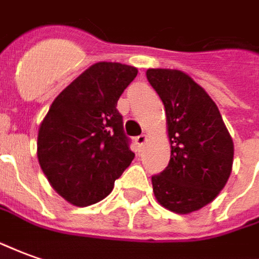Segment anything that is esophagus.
<instances>
[{
	"mask_svg": "<svg viewBox=\"0 0 259 259\" xmlns=\"http://www.w3.org/2000/svg\"><path fill=\"white\" fill-rule=\"evenodd\" d=\"M135 140H136V144H137L139 147H143V146L146 144V142H147V136H146V135L137 136Z\"/></svg>",
	"mask_w": 259,
	"mask_h": 259,
	"instance_id": "esophagus-1",
	"label": "esophagus"
}]
</instances>
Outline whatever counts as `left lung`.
<instances>
[{"mask_svg": "<svg viewBox=\"0 0 259 259\" xmlns=\"http://www.w3.org/2000/svg\"><path fill=\"white\" fill-rule=\"evenodd\" d=\"M148 82L165 108L171 158L151 178L155 199L188 214L213 202L230 178L234 144L218 105L180 70L148 68Z\"/></svg>", "mask_w": 259, "mask_h": 259, "instance_id": "obj_1", "label": "left lung"}]
</instances>
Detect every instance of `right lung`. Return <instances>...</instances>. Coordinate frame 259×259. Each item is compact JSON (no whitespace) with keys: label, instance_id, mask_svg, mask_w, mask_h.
Wrapping results in <instances>:
<instances>
[{"label":"right lung","instance_id":"1","mask_svg":"<svg viewBox=\"0 0 259 259\" xmlns=\"http://www.w3.org/2000/svg\"><path fill=\"white\" fill-rule=\"evenodd\" d=\"M137 68L99 61L57 95L37 133V160L49 184L74 206L106 198L135 158L117 101Z\"/></svg>","mask_w":259,"mask_h":259}]
</instances>
